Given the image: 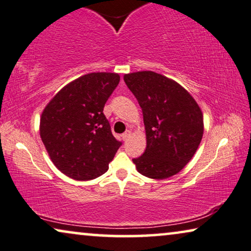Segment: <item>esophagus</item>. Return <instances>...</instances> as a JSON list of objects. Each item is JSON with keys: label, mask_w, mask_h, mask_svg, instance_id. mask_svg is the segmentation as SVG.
I'll list each match as a JSON object with an SVG mask.
<instances>
[{"label": "esophagus", "mask_w": 251, "mask_h": 251, "mask_svg": "<svg viewBox=\"0 0 251 251\" xmlns=\"http://www.w3.org/2000/svg\"><path fill=\"white\" fill-rule=\"evenodd\" d=\"M129 136H131V131H126L125 133H124V134L122 135V138H123V140L124 141H126V140H127Z\"/></svg>", "instance_id": "obj_1"}]
</instances>
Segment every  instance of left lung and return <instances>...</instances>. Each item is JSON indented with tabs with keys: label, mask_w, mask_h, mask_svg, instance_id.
Listing matches in <instances>:
<instances>
[{
	"label": "left lung",
	"mask_w": 251,
	"mask_h": 251,
	"mask_svg": "<svg viewBox=\"0 0 251 251\" xmlns=\"http://www.w3.org/2000/svg\"><path fill=\"white\" fill-rule=\"evenodd\" d=\"M143 113L147 147L133 158L139 173L163 180L176 175L193 158L203 136V115L179 83L152 71L124 75Z\"/></svg>",
	"instance_id": "8db88e82"
}]
</instances>
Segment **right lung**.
I'll return each instance as SVG.
<instances>
[{
	"mask_svg": "<svg viewBox=\"0 0 251 251\" xmlns=\"http://www.w3.org/2000/svg\"><path fill=\"white\" fill-rule=\"evenodd\" d=\"M120 80L117 73H88L53 96L40 119V135L62 173L86 181L104 175L122 146L103 108Z\"/></svg>",
	"mask_w": 251,
	"mask_h": 251,
	"instance_id": "right-lung-1",
	"label": "right lung"
}]
</instances>
